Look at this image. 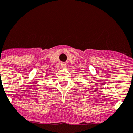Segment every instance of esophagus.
I'll return each instance as SVG.
<instances>
[{"label": "esophagus", "instance_id": "1", "mask_svg": "<svg viewBox=\"0 0 133 133\" xmlns=\"http://www.w3.org/2000/svg\"><path fill=\"white\" fill-rule=\"evenodd\" d=\"M61 66H62V67H63V68H65V67H66L67 64H66V63H61Z\"/></svg>", "mask_w": 133, "mask_h": 133}]
</instances>
